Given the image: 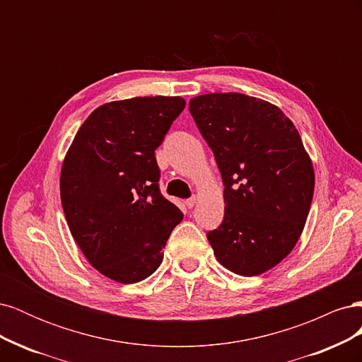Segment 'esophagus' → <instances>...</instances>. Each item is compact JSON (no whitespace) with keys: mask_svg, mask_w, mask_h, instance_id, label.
<instances>
[{"mask_svg":"<svg viewBox=\"0 0 362 362\" xmlns=\"http://www.w3.org/2000/svg\"><path fill=\"white\" fill-rule=\"evenodd\" d=\"M194 204H196V198H194V196H192V198H189L187 201H185V206H187V208H192Z\"/></svg>","mask_w":362,"mask_h":362,"instance_id":"34e87169","label":"esophagus"}]
</instances>
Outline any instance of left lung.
<instances>
[{"label": "left lung", "mask_w": 362, "mask_h": 362, "mask_svg": "<svg viewBox=\"0 0 362 362\" xmlns=\"http://www.w3.org/2000/svg\"><path fill=\"white\" fill-rule=\"evenodd\" d=\"M223 182L225 214L206 233L226 269L255 276L298 242L314 193L313 164L291 120L243 93H208L189 104Z\"/></svg>", "instance_id": "obj_1"}]
</instances>
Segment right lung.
<instances>
[{
	"label": "right lung",
	"instance_id": "1",
	"mask_svg": "<svg viewBox=\"0 0 362 362\" xmlns=\"http://www.w3.org/2000/svg\"><path fill=\"white\" fill-rule=\"evenodd\" d=\"M184 107L180 96L104 104L86 119L64 158L60 196L71 234L107 278L133 284L152 275L182 221L160 192L156 149Z\"/></svg>",
	"mask_w": 362,
	"mask_h": 362
}]
</instances>
